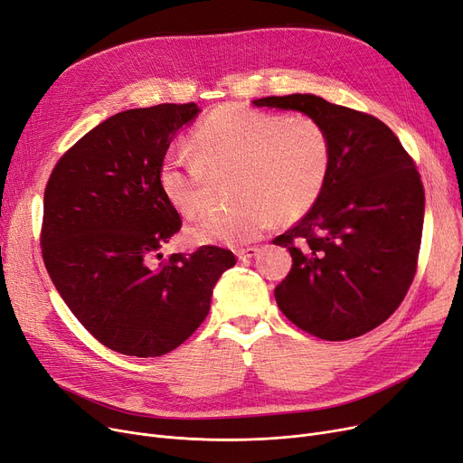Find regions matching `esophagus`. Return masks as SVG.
Wrapping results in <instances>:
<instances>
[{
	"label": "esophagus",
	"mask_w": 463,
	"mask_h": 463,
	"mask_svg": "<svg viewBox=\"0 0 463 463\" xmlns=\"http://www.w3.org/2000/svg\"><path fill=\"white\" fill-rule=\"evenodd\" d=\"M257 253H259V248H255V246L236 250V257H238V259H250V257H255Z\"/></svg>",
	"instance_id": "1"
}]
</instances>
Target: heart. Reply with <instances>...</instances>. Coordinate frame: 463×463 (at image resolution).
Returning <instances> with one entry per match:
<instances>
[{"instance_id": "b5f03b06", "label": "heart", "mask_w": 463, "mask_h": 463, "mask_svg": "<svg viewBox=\"0 0 463 463\" xmlns=\"http://www.w3.org/2000/svg\"><path fill=\"white\" fill-rule=\"evenodd\" d=\"M191 146H172L158 168L168 203L185 215L206 204L213 179L229 177L227 208L194 219V246H240L263 234L274 217L295 221L314 208L333 166L327 128L310 115H276L240 106L213 109L193 130Z\"/></svg>"}]
</instances>
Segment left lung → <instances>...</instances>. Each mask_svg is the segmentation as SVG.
<instances>
[{
    "mask_svg": "<svg viewBox=\"0 0 463 463\" xmlns=\"http://www.w3.org/2000/svg\"><path fill=\"white\" fill-rule=\"evenodd\" d=\"M253 104L310 115L333 144L319 200L272 240L293 259L274 289L279 310L324 340L373 331L403 303L418 267L426 196L412 156L380 118L314 94L269 96Z\"/></svg>",
    "mask_w": 463,
    "mask_h": 463,
    "instance_id": "left-lung-1",
    "label": "left lung"
}]
</instances>
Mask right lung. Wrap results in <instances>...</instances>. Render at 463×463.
<instances>
[{
    "label": "right lung",
    "instance_id": "right-lung-1",
    "mask_svg": "<svg viewBox=\"0 0 463 463\" xmlns=\"http://www.w3.org/2000/svg\"><path fill=\"white\" fill-rule=\"evenodd\" d=\"M198 111L189 102L117 113L60 156L45 187V269L81 326L118 354L158 357L184 345L236 263L217 246L158 251L182 229L158 184L160 160Z\"/></svg>",
    "mask_w": 463,
    "mask_h": 463
}]
</instances>
